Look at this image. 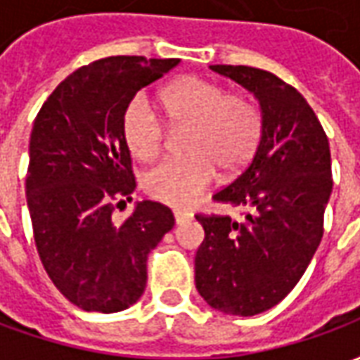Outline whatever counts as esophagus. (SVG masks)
Segmentation results:
<instances>
[{"label": "esophagus", "instance_id": "obj_1", "mask_svg": "<svg viewBox=\"0 0 360 360\" xmlns=\"http://www.w3.org/2000/svg\"><path fill=\"white\" fill-rule=\"evenodd\" d=\"M173 216H175V224H183V221H187L191 218V214L185 210H175L173 212Z\"/></svg>", "mask_w": 360, "mask_h": 360}]
</instances>
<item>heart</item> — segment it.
Here are the masks:
<instances>
[{
  "mask_svg": "<svg viewBox=\"0 0 360 360\" xmlns=\"http://www.w3.org/2000/svg\"><path fill=\"white\" fill-rule=\"evenodd\" d=\"M160 108L172 123L188 125L183 142L188 154L165 160L144 175V191L158 202H195L214 181L216 169L224 177L243 172L262 139V113L257 105L206 79L185 77L172 82L160 94ZM121 133L141 162H152L164 148V121L144 94L127 103Z\"/></svg>",
  "mask_w": 360,
  "mask_h": 360,
  "instance_id": "1",
  "label": "heart"
}]
</instances>
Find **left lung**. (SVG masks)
<instances>
[{"label":"left lung","mask_w":360,"mask_h":360,"mask_svg":"<svg viewBox=\"0 0 360 360\" xmlns=\"http://www.w3.org/2000/svg\"><path fill=\"white\" fill-rule=\"evenodd\" d=\"M210 69L255 94L262 139L247 169L212 196L247 208L245 218L196 216L204 241L195 283L212 309L255 316L285 299L322 241L333 185L330 142L301 92L274 73L247 65Z\"/></svg>","instance_id":"8db88e82"}]
</instances>
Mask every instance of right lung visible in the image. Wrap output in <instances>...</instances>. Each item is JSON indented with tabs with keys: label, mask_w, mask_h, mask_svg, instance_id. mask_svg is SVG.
<instances>
[{
	"label": "right lung",
	"mask_w": 360,
	"mask_h": 360,
	"mask_svg": "<svg viewBox=\"0 0 360 360\" xmlns=\"http://www.w3.org/2000/svg\"><path fill=\"white\" fill-rule=\"evenodd\" d=\"M179 59L117 56L77 69L53 90L30 133L27 204L34 243L61 295L89 312H119L141 299L146 260L175 218L154 200L121 224L136 187L121 133L127 103Z\"/></svg>",
	"instance_id": "1"
}]
</instances>
